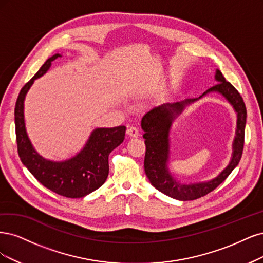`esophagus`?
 <instances>
[{
    "label": "esophagus",
    "instance_id": "esophagus-1",
    "mask_svg": "<svg viewBox=\"0 0 263 263\" xmlns=\"http://www.w3.org/2000/svg\"><path fill=\"white\" fill-rule=\"evenodd\" d=\"M126 134H128L130 138H138L140 135L139 130L135 128V126H130V128H128V130H126Z\"/></svg>",
    "mask_w": 263,
    "mask_h": 263
}]
</instances>
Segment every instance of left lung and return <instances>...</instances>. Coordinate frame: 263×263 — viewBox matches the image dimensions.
<instances>
[{
  "label": "left lung",
  "mask_w": 263,
  "mask_h": 263,
  "mask_svg": "<svg viewBox=\"0 0 263 263\" xmlns=\"http://www.w3.org/2000/svg\"><path fill=\"white\" fill-rule=\"evenodd\" d=\"M216 85L209 88L199 98L185 99L174 104H164L155 107L142 118L141 126L145 139V158H144V171L152 185L166 196L180 201L196 200L217 188L234 168L238 165L242 155L245 141V126L247 110L242 97L237 89L227 82L222 72L216 70ZM217 91L223 95L234 108L237 114V126L233 142V153L230 164L214 180L198 184H181L174 178L167 169L168 160V131L175 118L185 107L194 101L205 96L208 92Z\"/></svg>",
  "instance_id": "obj_1"
}]
</instances>
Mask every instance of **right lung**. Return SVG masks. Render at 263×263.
<instances>
[{"mask_svg":"<svg viewBox=\"0 0 263 263\" xmlns=\"http://www.w3.org/2000/svg\"><path fill=\"white\" fill-rule=\"evenodd\" d=\"M59 57L61 54L49 58L21 89L15 105L16 142L22 163L41 184L66 198H82L105 183L109 174V154L123 142L125 126L95 129L80 153L63 162L46 159L37 153L25 128L24 100L35 80L44 75Z\"/></svg>","mask_w":263,"mask_h":263,"instance_id":"right-lung-1","label":"right lung"}]
</instances>
